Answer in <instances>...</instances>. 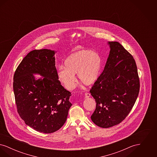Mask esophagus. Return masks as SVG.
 Returning <instances> with one entry per match:
<instances>
[{"mask_svg": "<svg viewBox=\"0 0 157 157\" xmlns=\"http://www.w3.org/2000/svg\"><path fill=\"white\" fill-rule=\"evenodd\" d=\"M90 97V93H85V98H89Z\"/></svg>", "mask_w": 157, "mask_h": 157, "instance_id": "obj_1", "label": "esophagus"}]
</instances>
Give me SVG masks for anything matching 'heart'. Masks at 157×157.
<instances>
[{
    "mask_svg": "<svg viewBox=\"0 0 157 157\" xmlns=\"http://www.w3.org/2000/svg\"><path fill=\"white\" fill-rule=\"evenodd\" d=\"M102 65V60L98 53L82 49L71 53L67 57L64 67H60L58 71V77L68 90L75 86L76 74L82 84L90 86L97 81Z\"/></svg>",
    "mask_w": 157,
    "mask_h": 157,
    "instance_id": "obj_1",
    "label": "heart"
}]
</instances>
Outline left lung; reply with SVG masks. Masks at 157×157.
Instances as JSON below:
<instances>
[{"label":"left lung","mask_w":157,"mask_h":157,"mask_svg":"<svg viewBox=\"0 0 157 157\" xmlns=\"http://www.w3.org/2000/svg\"><path fill=\"white\" fill-rule=\"evenodd\" d=\"M108 44L110 52L104 69L90 90L97 103L91 120L104 128L125 120L134 105L140 87L133 56L119 42Z\"/></svg>","instance_id":"1"}]
</instances>
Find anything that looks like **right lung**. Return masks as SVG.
<instances>
[{"instance_id":"obj_1","label":"right lung","mask_w":157,"mask_h":157,"mask_svg":"<svg viewBox=\"0 0 157 157\" xmlns=\"http://www.w3.org/2000/svg\"><path fill=\"white\" fill-rule=\"evenodd\" d=\"M54 51L33 50L23 59L13 76L17 112L39 132L52 133L63 125L72 104L71 92L58 80ZM43 77L37 80L33 75Z\"/></svg>"}]
</instances>
